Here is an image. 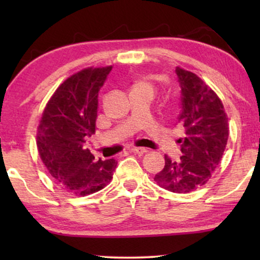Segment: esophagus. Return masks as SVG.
<instances>
[{
    "instance_id": "34e87169",
    "label": "esophagus",
    "mask_w": 260,
    "mask_h": 260,
    "mask_svg": "<svg viewBox=\"0 0 260 260\" xmlns=\"http://www.w3.org/2000/svg\"><path fill=\"white\" fill-rule=\"evenodd\" d=\"M131 152H134V154H137V155H143V154H147L148 152V149L145 148H137V147H134L130 149Z\"/></svg>"
}]
</instances>
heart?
<instances>
[{
	"label": "heart",
	"instance_id": "b5f03b06",
	"mask_svg": "<svg viewBox=\"0 0 260 260\" xmlns=\"http://www.w3.org/2000/svg\"><path fill=\"white\" fill-rule=\"evenodd\" d=\"M138 85H144V86H150V85L147 84V83H141V84H138Z\"/></svg>",
	"mask_w": 260,
	"mask_h": 260
}]
</instances>
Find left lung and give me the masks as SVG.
Listing matches in <instances>:
<instances>
[{
	"instance_id": "left-lung-1",
	"label": "left lung",
	"mask_w": 260,
	"mask_h": 260,
	"mask_svg": "<svg viewBox=\"0 0 260 260\" xmlns=\"http://www.w3.org/2000/svg\"><path fill=\"white\" fill-rule=\"evenodd\" d=\"M181 87V111L177 123L183 126L180 161L165 156L166 165L154 177L163 189L190 193L208 182L218 168L229 140V118L218 94L190 71L176 67Z\"/></svg>"
}]
</instances>
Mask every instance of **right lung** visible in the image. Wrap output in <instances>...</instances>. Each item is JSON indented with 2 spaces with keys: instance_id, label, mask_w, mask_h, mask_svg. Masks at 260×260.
I'll list each match as a JSON object with an SVG mask.
<instances>
[{
  "instance_id": "right-lung-1",
  "label": "right lung",
  "mask_w": 260,
  "mask_h": 260,
  "mask_svg": "<svg viewBox=\"0 0 260 260\" xmlns=\"http://www.w3.org/2000/svg\"><path fill=\"white\" fill-rule=\"evenodd\" d=\"M112 66L87 67L67 78L46 104L37 133L39 155L59 186L86 197L111 182L115 158L95 161L85 148L95 133L98 92Z\"/></svg>"
}]
</instances>
